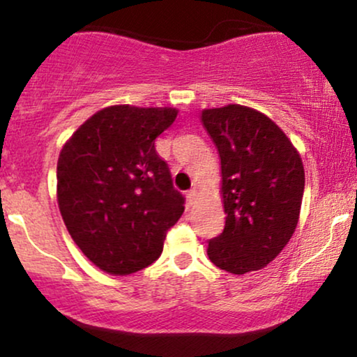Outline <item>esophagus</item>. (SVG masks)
<instances>
[{
    "instance_id": "esophagus-1",
    "label": "esophagus",
    "mask_w": 357,
    "mask_h": 357,
    "mask_svg": "<svg viewBox=\"0 0 357 357\" xmlns=\"http://www.w3.org/2000/svg\"><path fill=\"white\" fill-rule=\"evenodd\" d=\"M196 196H198V191L196 190H191V191H188V195H186V202H188V204H195V202H196Z\"/></svg>"
}]
</instances>
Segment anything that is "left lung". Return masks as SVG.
<instances>
[{
	"label": "left lung",
	"instance_id": "8db88e82",
	"mask_svg": "<svg viewBox=\"0 0 357 357\" xmlns=\"http://www.w3.org/2000/svg\"><path fill=\"white\" fill-rule=\"evenodd\" d=\"M199 121L218 149L227 213L208 257L235 275L267 267L297 228L305 186L301 154L272 119L247 105L203 109Z\"/></svg>",
	"mask_w": 357,
	"mask_h": 357
}]
</instances>
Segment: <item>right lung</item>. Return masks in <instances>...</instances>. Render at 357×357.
<instances>
[{
	"instance_id": "obj_1",
	"label": "right lung",
	"mask_w": 357,
	"mask_h": 357,
	"mask_svg": "<svg viewBox=\"0 0 357 357\" xmlns=\"http://www.w3.org/2000/svg\"><path fill=\"white\" fill-rule=\"evenodd\" d=\"M174 107L121 104L97 110L61 147L56 202L72 240L96 267L130 275L161 255L166 231L181 218L154 141L178 117Z\"/></svg>"
}]
</instances>
